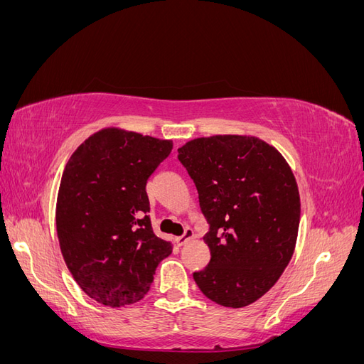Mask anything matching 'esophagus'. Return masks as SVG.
Wrapping results in <instances>:
<instances>
[{
	"mask_svg": "<svg viewBox=\"0 0 364 364\" xmlns=\"http://www.w3.org/2000/svg\"><path fill=\"white\" fill-rule=\"evenodd\" d=\"M194 237V232H193V229H185V232L181 235V237H178L176 238V243H178L179 246H183L186 241L188 240H191Z\"/></svg>",
	"mask_w": 364,
	"mask_h": 364,
	"instance_id": "obj_1",
	"label": "esophagus"
}]
</instances>
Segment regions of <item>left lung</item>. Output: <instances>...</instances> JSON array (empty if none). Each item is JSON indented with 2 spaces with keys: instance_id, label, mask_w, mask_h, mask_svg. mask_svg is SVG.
I'll return each mask as SVG.
<instances>
[{
  "instance_id": "left-lung-1",
  "label": "left lung",
  "mask_w": 364,
  "mask_h": 364,
  "mask_svg": "<svg viewBox=\"0 0 364 364\" xmlns=\"http://www.w3.org/2000/svg\"><path fill=\"white\" fill-rule=\"evenodd\" d=\"M178 151L208 223L211 259L193 273L197 287L223 306L255 302L293 257L301 199L289 164L255 136L197 138Z\"/></svg>"
}]
</instances>
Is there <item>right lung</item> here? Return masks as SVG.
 <instances>
[{"instance_id": "right-lung-1", "label": "right lung", "mask_w": 364, "mask_h": 364, "mask_svg": "<svg viewBox=\"0 0 364 364\" xmlns=\"http://www.w3.org/2000/svg\"><path fill=\"white\" fill-rule=\"evenodd\" d=\"M171 141L105 129L63 170L56 226L65 262L80 289L107 306L144 297L171 245L155 235L147 181Z\"/></svg>"}]
</instances>
